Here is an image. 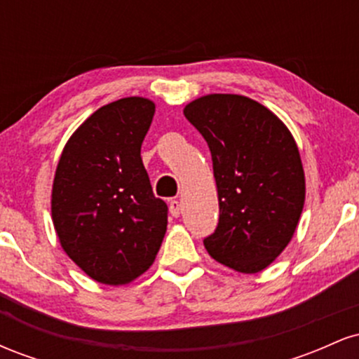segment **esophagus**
Here are the masks:
<instances>
[{
    "mask_svg": "<svg viewBox=\"0 0 359 359\" xmlns=\"http://www.w3.org/2000/svg\"><path fill=\"white\" fill-rule=\"evenodd\" d=\"M168 208H170V214L174 217H179L180 216V211H182V204L179 203V201H170V205H168Z\"/></svg>",
    "mask_w": 359,
    "mask_h": 359,
    "instance_id": "esophagus-1",
    "label": "esophagus"
}]
</instances>
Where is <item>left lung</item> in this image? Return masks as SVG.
Masks as SVG:
<instances>
[{
  "mask_svg": "<svg viewBox=\"0 0 359 359\" xmlns=\"http://www.w3.org/2000/svg\"><path fill=\"white\" fill-rule=\"evenodd\" d=\"M185 118L212 156L219 222L204 246L229 269L257 273L294 236L306 179L297 143L280 119L250 97L209 94L189 102Z\"/></svg>",
  "mask_w": 359,
  "mask_h": 359,
  "instance_id": "8db88e82",
  "label": "left lung"
}]
</instances>
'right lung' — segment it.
<instances>
[{"label": "right lung", "instance_id": "add662e5", "mask_svg": "<svg viewBox=\"0 0 359 359\" xmlns=\"http://www.w3.org/2000/svg\"><path fill=\"white\" fill-rule=\"evenodd\" d=\"M154 113L145 97L102 106L77 128L55 170L52 219L62 248L106 285L150 269L167 231L168 208L140 155Z\"/></svg>", "mask_w": 359, "mask_h": 359}]
</instances>
